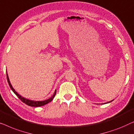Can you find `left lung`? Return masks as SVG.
Segmentation results:
<instances>
[{
    "label": "left lung",
    "instance_id": "8db88e82",
    "mask_svg": "<svg viewBox=\"0 0 134 134\" xmlns=\"http://www.w3.org/2000/svg\"><path fill=\"white\" fill-rule=\"evenodd\" d=\"M113 100H112V101H109V102H108V103H110V102H112V101ZM104 104H105V103H104Z\"/></svg>",
    "mask_w": 134,
    "mask_h": 134
}]
</instances>
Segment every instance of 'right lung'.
I'll return each instance as SVG.
<instances>
[{
    "label": "right lung",
    "mask_w": 134,
    "mask_h": 134,
    "mask_svg": "<svg viewBox=\"0 0 134 134\" xmlns=\"http://www.w3.org/2000/svg\"><path fill=\"white\" fill-rule=\"evenodd\" d=\"M7 81H8L9 86H10L11 89L13 90V92H14L15 94H16L17 97H18L19 98L20 100L22 101V102L26 104H27L28 105H29V106L40 107V106H42V105H46L47 104H48V103H49L50 102H51V101H52V99L54 98V96H55V95H56V90H55V92H54V94L53 95L52 97H50V98L46 99V100H44V101H33V100H30V99H27V98H25L22 97L21 95H20L19 94L17 93V92L14 89V88L13 87L12 85L11 84V82L10 81V80H9L8 75V73H7Z\"/></svg>",
    "instance_id": "add662e5"
}]
</instances>
